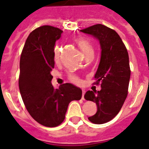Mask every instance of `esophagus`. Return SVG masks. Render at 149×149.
Wrapping results in <instances>:
<instances>
[{"label":"esophagus","mask_w":149,"mask_h":149,"mask_svg":"<svg viewBox=\"0 0 149 149\" xmlns=\"http://www.w3.org/2000/svg\"><path fill=\"white\" fill-rule=\"evenodd\" d=\"M84 94H85V90H83V93H82V99L84 100Z\"/></svg>","instance_id":"obj_1"}]
</instances>
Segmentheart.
Here are the masks:
<instances>
[{
	"label": "heart",
	"mask_w": 149,
	"mask_h": 149,
	"mask_svg": "<svg viewBox=\"0 0 149 149\" xmlns=\"http://www.w3.org/2000/svg\"><path fill=\"white\" fill-rule=\"evenodd\" d=\"M77 45H78L79 49L82 50V52H84V54L86 56L89 55V54L93 53V47H92V45L88 42H86L85 40H82V39H79V40H77ZM60 48L58 47V46H56L55 48V50H54V58H55L56 62L59 61V59H60ZM70 79H72L73 82H76V83L79 82V79L77 77H75V76H71Z\"/></svg>",
	"instance_id": "b5f03b06"
}]
</instances>
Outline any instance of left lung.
<instances>
[{"label": "left lung", "mask_w": 149, "mask_h": 149, "mask_svg": "<svg viewBox=\"0 0 149 149\" xmlns=\"http://www.w3.org/2000/svg\"><path fill=\"white\" fill-rule=\"evenodd\" d=\"M97 38L100 45V60L94 78L100 83V91H86L84 98L96 103L97 113L88 119L101 125L110 121L122 107L127 97L131 70L128 53L114 30L97 24L81 30Z\"/></svg>", "instance_id": "obj_1"}]
</instances>
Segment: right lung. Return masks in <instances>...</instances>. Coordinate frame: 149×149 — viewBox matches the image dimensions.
<instances>
[{
    "label": "right lung",
    "instance_id": "add662e5",
    "mask_svg": "<svg viewBox=\"0 0 149 149\" xmlns=\"http://www.w3.org/2000/svg\"><path fill=\"white\" fill-rule=\"evenodd\" d=\"M63 31L44 25L31 31L20 58L19 90L30 115L45 127H56L65 119L68 105L81 99L82 90L72 84L55 89L51 72L55 65L54 47Z\"/></svg>",
    "mask_w": 149,
    "mask_h": 149
}]
</instances>
